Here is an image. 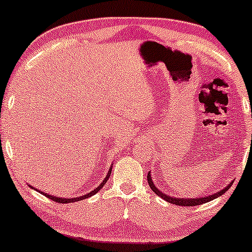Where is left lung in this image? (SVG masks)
Segmentation results:
<instances>
[{
  "label": "left lung",
  "mask_w": 252,
  "mask_h": 252,
  "mask_svg": "<svg viewBox=\"0 0 252 252\" xmlns=\"http://www.w3.org/2000/svg\"><path fill=\"white\" fill-rule=\"evenodd\" d=\"M147 179H148V184H149L150 189H152L153 192H155L158 196H161L163 200L168 201V202H170V204L178 205V206H195V205H201V204H205V202H209L211 200H213V199L220 196L221 194H224V193L226 192L228 189H230L231 185H232V182H230V184H228L227 186L225 187V189L219 190V192H216L215 194H211V195H207V196H202V198H192V199H190V198H175V196L164 194L162 190H160L158 189V187L155 186V184L153 182L152 175H150V172L148 173V176H147Z\"/></svg>",
  "instance_id": "1"
}]
</instances>
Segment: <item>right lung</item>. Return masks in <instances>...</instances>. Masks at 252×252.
Instances as JSON below:
<instances>
[{"label": "right lung", "mask_w": 252, "mask_h": 252, "mask_svg": "<svg viewBox=\"0 0 252 252\" xmlns=\"http://www.w3.org/2000/svg\"><path fill=\"white\" fill-rule=\"evenodd\" d=\"M111 169H112V167L110 166V168H109V172H108V174H106L105 178H104V180L102 181V184H100L99 186L96 187V189H92L91 192L86 193V194H84V195L77 196V198H59V196H56V195H50V194H47V193H43V194H45L46 196H47V198L52 199V200H54V201H58V202H60V204H67V202H74V201L84 200V199L89 198V196H92V195H94V194H96V193L98 192V190H99L100 189H103V186H104V185L106 184V181H108V179H109L110 174H111ZM30 187H31V189H33L37 190V192H40L39 189H35V187H32L31 185H30ZM41 193H42V192H41Z\"/></svg>", "instance_id": "obj_1"}]
</instances>
